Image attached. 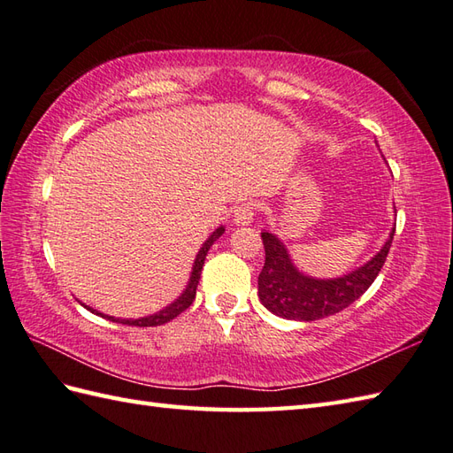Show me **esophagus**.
<instances>
[{"instance_id": "34e87169", "label": "esophagus", "mask_w": 453, "mask_h": 453, "mask_svg": "<svg viewBox=\"0 0 453 453\" xmlns=\"http://www.w3.org/2000/svg\"><path fill=\"white\" fill-rule=\"evenodd\" d=\"M257 214V208L253 202H243V204L235 206L234 210V221L237 226H249Z\"/></svg>"}]
</instances>
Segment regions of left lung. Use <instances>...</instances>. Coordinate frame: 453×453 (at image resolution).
<instances>
[{
	"label": "left lung",
	"instance_id": "left-lung-1",
	"mask_svg": "<svg viewBox=\"0 0 453 453\" xmlns=\"http://www.w3.org/2000/svg\"><path fill=\"white\" fill-rule=\"evenodd\" d=\"M395 227L381 251L364 266L333 280H319L297 271L280 239L263 232L265 266L258 274V300L271 313L294 321H317L339 313L372 286L386 263Z\"/></svg>",
	"mask_w": 453,
	"mask_h": 453
}]
</instances>
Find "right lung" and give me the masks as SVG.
Instances as JSON below:
<instances>
[{"instance_id":"obj_1","label":"right lung","mask_w":453,"mask_h":453,"mask_svg":"<svg viewBox=\"0 0 453 453\" xmlns=\"http://www.w3.org/2000/svg\"><path fill=\"white\" fill-rule=\"evenodd\" d=\"M221 234H224V227H218L216 232L208 237V242L202 245V249H200L198 255H196V261H195V265H192V273H190V280H188L187 290L179 296V300H175L171 305H167L165 310H161L159 313H153L150 317H142V319H114V317H109V315H107V319L114 321V323L130 325V326H157V325H163V323H167L171 319H175L177 315H180L182 311L188 310L190 303L195 302L196 288H198V280H200V273H202V266H204V258H206L208 249L214 245V242ZM85 307H88V305H85ZM88 310L93 311V313H97L95 310H91V307H88ZM97 315H101V313H97Z\"/></svg>"}]
</instances>
